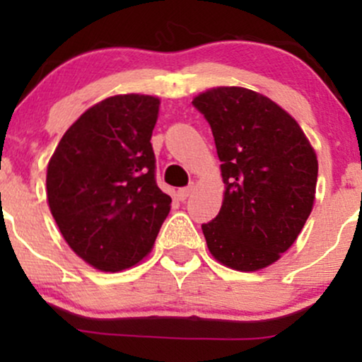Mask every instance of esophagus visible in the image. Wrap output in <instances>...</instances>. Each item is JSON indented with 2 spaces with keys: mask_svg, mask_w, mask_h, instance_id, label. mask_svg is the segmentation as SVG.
<instances>
[{
  "mask_svg": "<svg viewBox=\"0 0 362 362\" xmlns=\"http://www.w3.org/2000/svg\"><path fill=\"white\" fill-rule=\"evenodd\" d=\"M192 187L194 185H189V187H182V189H178V192H177V197H178V201H182L184 202L187 197H189L190 195V192H192Z\"/></svg>",
  "mask_w": 362,
  "mask_h": 362,
  "instance_id": "obj_1",
  "label": "esophagus"
}]
</instances>
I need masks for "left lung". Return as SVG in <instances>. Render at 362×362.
<instances>
[{"label": "left lung", "instance_id": "8db88e82", "mask_svg": "<svg viewBox=\"0 0 362 362\" xmlns=\"http://www.w3.org/2000/svg\"><path fill=\"white\" fill-rule=\"evenodd\" d=\"M192 105L209 122L226 185L219 214L202 224L207 248L236 271L267 267L311 213L317 155L296 120L252 90L219 86Z\"/></svg>", "mask_w": 362, "mask_h": 362}]
</instances>
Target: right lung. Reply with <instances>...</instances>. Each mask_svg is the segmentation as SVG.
<instances>
[{"label": "right lung", "instance_id": "1", "mask_svg": "<svg viewBox=\"0 0 362 362\" xmlns=\"http://www.w3.org/2000/svg\"><path fill=\"white\" fill-rule=\"evenodd\" d=\"M158 107L149 95L105 98L66 131L49 161L54 219L73 252L98 271L144 259L170 213L149 143Z\"/></svg>", "mask_w": 362, "mask_h": 362}]
</instances>
